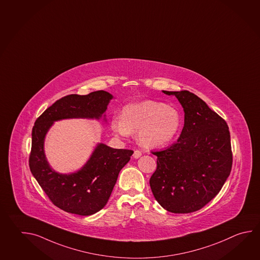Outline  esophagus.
I'll return each instance as SVG.
<instances>
[{"instance_id":"obj_1","label":"esophagus","mask_w":260,"mask_h":260,"mask_svg":"<svg viewBox=\"0 0 260 260\" xmlns=\"http://www.w3.org/2000/svg\"><path fill=\"white\" fill-rule=\"evenodd\" d=\"M141 155H142V152L140 150H135L134 151V154H133V157L134 158H139Z\"/></svg>"}]
</instances>
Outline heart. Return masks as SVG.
Listing matches in <instances>:
<instances>
[{
    "mask_svg": "<svg viewBox=\"0 0 260 260\" xmlns=\"http://www.w3.org/2000/svg\"><path fill=\"white\" fill-rule=\"evenodd\" d=\"M181 118L175 107L160 102H141L123 108L121 117L112 120V127L122 136L138 133V141L146 147L170 143L179 133Z\"/></svg>",
    "mask_w": 260,
    "mask_h": 260,
    "instance_id": "heart-1",
    "label": "heart"
}]
</instances>
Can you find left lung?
<instances>
[{
    "instance_id": "left-lung-1",
    "label": "left lung",
    "mask_w": 260,
    "mask_h": 260,
    "mask_svg": "<svg viewBox=\"0 0 260 260\" xmlns=\"http://www.w3.org/2000/svg\"><path fill=\"white\" fill-rule=\"evenodd\" d=\"M184 110V127L177 143L157 156L150 179L155 200L176 214L201 209L221 190L233 166L231 135L226 121L189 90L167 91Z\"/></svg>"
}]
</instances>
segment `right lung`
Wrapping results in <instances>:
<instances>
[{"instance_id":"1","label":"right lung","mask_w":260,"mask_h":260,"mask_svg":"<svg viewBox=\"0 0 260 260\" xmlns=\"http://www.w3.org/2000/svg\"><path fill=\"white\" fill-rule=\"evenodd\" d=\"M113 96L105 90L87 95L64 96L38 117L32 128L29 169L48 198L66 212L90 216L100 211L111 196L122 168L133 150L114 149L99 143L81 170L60 174L51 169L44 154V138L54 121L66 118L99 119Z\"/></svg>"}]
</instances>
